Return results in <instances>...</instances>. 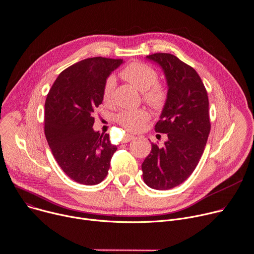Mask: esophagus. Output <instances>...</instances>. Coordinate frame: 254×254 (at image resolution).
Masks as SVG:
<instances>
[{
    "label": "esophagus",
    "mask_w": 254,
    "mask_h": 254,
    "mask_svg": "<svg viewBox=\"0 0 254 254\" xmlns=\"http://www.w3.org/2000/svg\"><path fill=\"white\" fill-rule=\"evenodd\" d=\"M133 139H134V137L132 136V134H128V133H127L126 136L124 137L123 142H124V143H127V142H129V141H131V140H133Z\"/></svg>",
    "instance_id": "34e87169"
}]
</instances>
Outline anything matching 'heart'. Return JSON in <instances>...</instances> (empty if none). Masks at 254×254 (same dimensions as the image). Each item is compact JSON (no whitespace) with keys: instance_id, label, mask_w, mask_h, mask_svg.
<instances>
[{"instance_id":"obj_1","label":"heart","mask_w":254,"mask_h":254,"mask_svg":"<svg viewBox=\"0 0 254 254\" xmlns=\"http://www.w3.org/2000/svg\"><path fill=\"white\" fill-rule=\"evenodd\" d=\"M121 76L142 92L143 100L154 108H160L165 103L167 90L164 84L157 81V71L147 63L133 61L127 64L121 71ZM115 88V78L110 75L106 78L102 99L105 104H111ZM150 120V114L146 109L121 110L115 115L117 124L130 131L140 130Z\"/></svg>"}]
</instances>
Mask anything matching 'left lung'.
I'll list each match as a JSON object with an SVG mask.
<instances>
[{
	"label": "left lung",
	"instance_id": "1",
	"mask_svg": "<svg viewBox=\"0 0 254 254\" xmlns=\"http://www.w3.org/2000/svg\"><path fill=\"white\" fill-rule=\"evenodd\" d=\"M147 59L161 67L167 82V98L155 125L167 141L162 147L152 144L142 163L143 180L152 189L170 190L192 175L203 154L210 131L208 96L196 70L175 55L155 53Z\"/></svg>",
	"mask_w": 254,
	"mask_h": 254
}]
</instances>
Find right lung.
<instances>
[{
  "instance_id": "1",
  "label": "right lung",
  "mask_w": 254,
  "mask_h": 254,
  "mask_svg": "<svg viewBox=\"0 0 254 254\" xmlns=\"http://www.w3.org/2000/svg\"><path fill=\"white\" fill-rule=\"evenodd\" d=\"M123 59L94 57L63 70L45 103V134L62 171L82 185L102 182L117 147L109 133L93 129L94 110L102 103L106 78Z\"/></svg>"
}]
</instances>
